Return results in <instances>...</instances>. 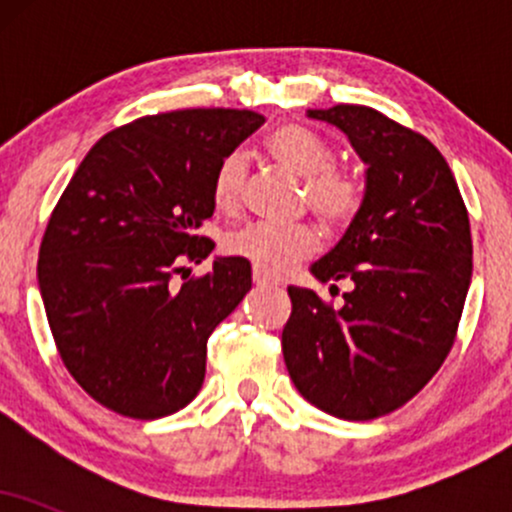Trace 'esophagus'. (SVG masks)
I'll list each match as a JSON object with an SVG mask.
<instances>
[{
	"mask_svg": "<svg viewBox=\"0 0 512 512\" xmlns=\"http://www.w3.org/2000/svg\"><path fill=\"white\" fill-rule=\"evenodd\" d=\"M252 281H255L257 286H279V281L272 279L269 274L260 272V269H255V272H252Z\"/></svg>",
	"mask_w": 512,
	"mask_h": 512,
	"instance_id": "obj_1",
	"label": "esophagus"
}]
</instances>
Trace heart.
Listing matches in <instances>:
<instances>
[{"label":"heart","instance_id":"heart-1","mask_svg":"<svg viewBox=\"0 0 512 512\" xmlns=\"http://www.w3.org/2000/svg\"><path fill=\"white\" fill-rule=\"evenodd\" d=\"M269 154L291 175L303 180V195L315 219L327 228L344 226L361 209L363 185L354 173L334 168V149L320 134L301 125H281L267 139ZM248 161L240 151L221 158L211 182L219 209H233L243 190ZM315 250V236L305 226H269L248 223L226 238V252L269 276H281Z\"/></svg>","mask_w":512,"mask_h":512}]
</instances>
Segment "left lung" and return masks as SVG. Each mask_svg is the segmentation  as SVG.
I'll return each mask as SVG.
<instances>
[{
    "label": "left lung",
    "instance_id": "obj_1",
    "mask_svg": "<svg viewBox=\"0 0 512 512\" xmlns=\"http://www.w3.org/2000/svg\"><path fill=\"white\" fill-rule=\"evenodd\" d=\"M346 134L366 166L361 209L310 274L349 279L342 308L289 286L281 351L317 409L368 421L409 402L443 366L472 281V233L452 170L421 134L366 105L305 110Z\"/></svg>",
    "mask_w": 512,
    "mask_h": 512
}]
</instances>
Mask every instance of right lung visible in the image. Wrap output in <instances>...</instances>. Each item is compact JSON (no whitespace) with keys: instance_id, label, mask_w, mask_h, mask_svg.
<instances>
[{"instance_id":"add662e5","label":"right lung","mask_w":512,"mask_h":512,"mask_svg":"<svg viewBox=\"0 0 512 512\" xmlns=\"http://www.w3.org/2000/svg\"><path fill=\"white\" fill-rule=\"evenodd\" d=\"M262 122L228 108L139 117L98 139L62 192L38 286L64 366L103 407L158 419L197 397L209 334L252 289V269L214 257L199 279L173 274L214 250L195 236L214 214V173Z\"/></svg>"}]
</instances>
